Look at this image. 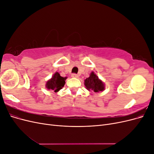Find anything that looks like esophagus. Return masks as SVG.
<instances>
[{"label":"esophagus","instance_id":"esophagus-1","mask_svg":"<svg viewBox=\"0 0 154 154\" xmlns=\"http://www.w3.org/2000/svg\"><path fill=\"white\" fill-rule=\"evenodd\" d=\"M78 74H72V75H71V77L72 78H78Z\"/></svg>","mask_w":154,"mask_h":154}]
</instances>
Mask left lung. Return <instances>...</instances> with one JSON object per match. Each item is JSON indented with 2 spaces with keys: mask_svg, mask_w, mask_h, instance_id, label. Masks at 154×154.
<instances>
[{
  "mask_svg": "<svg viewBox=\"0 0 154 154\" xmlns=\"http://www.w3.org/2000/svg\"><path fill=\"white\" fill-rule=\"evenodd\" d=\"M84 85L88 91H92L95 92L103 91L105 88V83L100 80L94 71H92L89 77L84 80Z\"/></svg>",
  "mask_w": 154,
  "mask_h": 154,
  "instance_id": "8db88e82",
  "label": "left lung"
}]
</instances>
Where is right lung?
Returning <instances> with one entry per match:
<instances>
[{
    "instance_id": "right-lung-1",
    "label": "right lung",
    "mask_w": 154,
    "mask_h": 154,
    "mask_svg": "<svg viewBox=\"0 0 154 154\" xmlns=\"http://www.w3.org/2000/svg\"><path fill=\"white\" fill-rule=\"evenodd\" d=\"M66 79L67 77H62L58 72H56L52 78L46 82L45 88L48 90H53L54 92H58L65 85Z\"/></svg>"
}]
</instances>
